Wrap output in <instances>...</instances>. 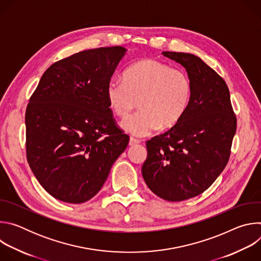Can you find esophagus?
<instances>
[{
	"instance_id": "1",
	"label": "esophagus",
	"mask_w": 261,
	"mask_h": 261,
	"mask_svg": "<svg viewBox=\"0 0 261 261\" xmlns=\"http://www.w3.org/2000/svg\"><path fill=\"white\" fill-rule=\"evenodd\" d=\"M138 143H140L139 139L134 138V137H130V140H129V144L130 145H135V144H138Z\"/></svg>"
}]
</instances>
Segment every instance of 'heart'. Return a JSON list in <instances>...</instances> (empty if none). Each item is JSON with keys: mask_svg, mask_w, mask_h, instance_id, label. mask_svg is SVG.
<instances>
[{"mask_svg": "<svg viewBox=\"0 0 261 261\" xmlns=\"http://www.w3.org/2000/svg\"><path fill=\"white\" fill-rule=\"evenodd\" d=\"M105 94L110 109L121 118L127 117L138 101L140 109L125 119L122 127L145 136L158 128H172L182 119L190 105L192 84L185 71L144 59L126 69L123 81L111 80Z\"/></svg>", "mask_w": 261, "mask_h": 261, "instance_id": "1", "label": "heart"}]
</instances>
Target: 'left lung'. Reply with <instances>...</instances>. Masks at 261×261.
Segmentation results:
<instances>
[{"label": "left lung", "instance_id": "8db88e82", "mask_svg": "<svg viewBox=\"0 0 261 261\" xmlns=\"http://www.w3.org/2000/svg\"><path fill=\"white\" fill-rule=\"evenodd\" d=\"M162 55L187 70L192 97L175 126L146 141L141 172L157 196L181 201L203 193L225 168L237 117L226 83L200 58L174 51Z\"/></svg>", "mask_w": 261, "mask_h": 261}]
</instances>
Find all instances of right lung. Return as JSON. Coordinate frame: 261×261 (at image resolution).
Masks as SVG:
<instances>
[{
	"mask_svg": "<svg viewBox=\"0 0 261 261\" xmlns=\"http://www.w3.org/2000/svg\"><path fill=\"white\" fill-rule=\"evenodd\" d=\"M122 46L74 54L54 63L25 110L28 163L55 198L83 203L102 188L129 136L114 119L106 87L126 54Z\"/></svg>",
	"mask_w": 261,
	"mask_h": 261,
	"instance_id": "add662e5",
	"label": "right lung"
}]
</instances>
